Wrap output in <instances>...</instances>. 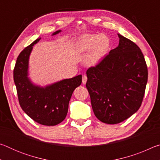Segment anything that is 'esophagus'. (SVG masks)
Returning <instances> with one entry per match:
<instances>
[{
	"mask_svg": "<svg viewBox=\"0 0 160 160\" xmlns=\"http://www.w3.org/2000/svg\"><path fill=\"white\" fill-rule=\"evenodd\" d=\"M87 80H88V77H87V75H83L82 76V83L85 84Z\"/></svg>",
	"mask_w": 160,
	"mask_h": 160,
	"instance_id": "obj_1",
	"label": "esophagus"
}]
</instances>
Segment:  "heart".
Masks as SVG:
<instances>
[{
  "label": "heart",
  "instance_id": "b5f03b06",
  "mask_svg": "<svg viewBox=\"0 0 160 160\" xmlns=\"http://www.w3.org/2000/svg\"><path fill=\"white\" fill-rule=\"evenodd\" d=\"M110 45V39L104 34H88L81 38L78 50L80 53L92 51L88 58V63L90 65H97L107 55Z\"/></svg>",
  "mask_w": 160,
  "mask_h": 160
}]
</instances>
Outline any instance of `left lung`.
<instances>
[{
	"mask_svg": "<svg viewBox=\"0 0 160 160\" xmlns=\"http://www.w3.org/2000/svg\"><path fill=\"white\" fill-rule=\"evenodd\" d=\"M118 36V47L86 72L94 115L108 124L122 122L139 109L148 82V67L140 48Z\"/></svg>",
	"mask_w": 160,
	"mask_h": 160,
	"instance_id": "1",
	"label": "left lung"
}]
</instances>
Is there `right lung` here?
I'll return each instance as SVG.
<instances>
[{"mask_svg": "<svg viewBox=\"0 0 160 160\" xmlns=\"http://www.w3.org/2000/svg\"><path fill=\"white\" fill-rule=\"evenodd\" d=\"M61 30L54 32L55 35ZM39 38L21 51L16 61L13 78L20 105L32 119L44 126H56L67 115L68 104L75 89L82 83V75L65 79L46 88L32 84L28 78L29 54Z\"/></svg>", "mask_w": 160, "mask_h": 160, "instance_id": "add662e5", "label": "right lung"}]
</instances>
